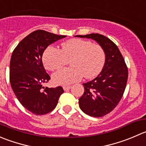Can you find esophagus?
<instances>
[{"mask_svg": "<svg viewBox=\"0 0 146 146\" xmlns=\"http://www.w3.org/2000/svg\"><path fill=\"white\" fill-rule=\"evenodd\" d=\"M63 90H70V88H71V86H63Z\"/></svg>", "mask_w": 146, "mask_h": 146, "instance_id": "1", "label": "esophagus"}]
</instances>
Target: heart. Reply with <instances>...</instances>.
<instances>
[{
    "instance_id": "obj_1",
    "label": "heart",
    "mask_w": 146,
    "mask_h": 146,
    "mask_svg": "<svg viewBox=\"0 0 146 146\" xmlns=\"http://www.w3.org/2000/svg\"><path fill=\"white\" fill-rule=\"evenodd\" d=\"M70 60L71 67L60 69L52 76L56 85H69L81 78L89 79L100 73L106 62V52L101 46L90 40L73 38L62 43L60 50L49 46L45 50L43 62L47 70L53 71Z\"/></svg>"
}]
</instances>
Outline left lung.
<instances>
[{
  "instance_id": "left-lung-1",
  "label": "left lung",
  "mask_w": 146,
  "mask_h": 146,
  "mask_svg": "<svg viewBox=\"0 0 146 146\" xmlns=\"http://www.w3.org/2000/svg\"><path fill=\"white\" fill-rule=\"evenodd\" d=\"M77 37L91 38L106 52V62L100 74L93 80L83 83L85 91L79 98L81 111L90 116L99 118L113 110L121 100L128 80V68L116 45L98 33Z\"/></svg>"
}]
</instances>
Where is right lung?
Instances as JSON below:
<instances>
[{"instance_id": "1", "label": "right lung", "mask_w": 146, "mask_h": 146, "mask_svg": "<svg viewBox=\"0 0 146 146\" xmlns=\"http://www.w3.org/2000/svg\"><path fill=\"white\" fill-rule=\"evenodd\" d=\"M66 37L37 30L24 38L14 49L10 62V83L23 106L35 115H44L56 107L64 92L61 86L43 87L50 80L42 56L49 45Z\"/></svg>"}]
</instances>
